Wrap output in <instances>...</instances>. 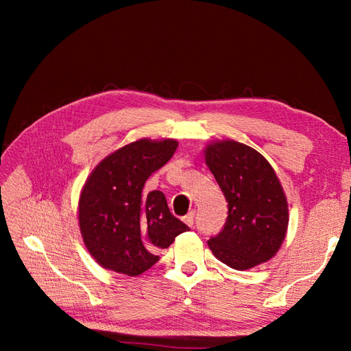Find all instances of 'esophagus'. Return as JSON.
Segmentation results:
<instances>
[{
    "label": "esophagus",
    "instance_id": "1",
    "mask_svg": "<svg viewBox=\"0 0 351 351\" xmlns=\"http://www.w3.org/2000/svg\"><path fill=\"white\" fill-rule=\"evenodd\" d=\"M195 214H196V210H190L189 214L184 217V222H186V224H187L189 227L193 226V222H195Z\"/></svg>",
    "mask_w": 351,
    "mask_h": 351
}]
</instances>
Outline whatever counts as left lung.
Listing matches in <instances>:
<instances>
[{"label": "left lung", "instance_id": "8db88e82", "mask_svg": "<svg viewBox=\"0 0 351 351\" xmlns=\"http://www.w3.org/2000/svg\"><path fill=\"white\" fill-rule=\"evenodd\" d=\"M204 156L228 202L226 226L208 240L209 249L237 271L268 262L280 250L290 218L272 165L256 149L230 139L208 143Z\"/></svg>", "mask_w": 351, "mask_h": 351}]
</instances>
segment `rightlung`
<instances>
[{"instance_id":"right-lung-1","label":"right lung","mask_w":351,"mask_h":351,"mask_svg":"<svg viewBox=\"0 0 351 351\" xmlns=\"http://www.w3.org/2000/svg\"><path fill=\"white\" fill-rule=\"evenodd\" d=\"M176 139H139L111 152L92 169L79 197V227L90 256L102 268L137 277L159 261L158 252L190 230L168 209L162 192H143L165 165Z\"/></svg>"}]
</instances>
